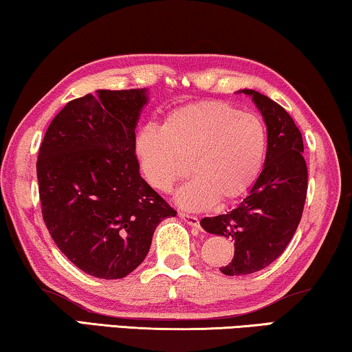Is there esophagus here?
<instances>
[{"instance_id": "esophagus-1", "label": "esophagus", "mask_w": 352, "mask_h": 352, "mask_svg": "<svg viewBox=\"0 0 352 352\" xmlns=\"http://www.w3.org/2000/svg\"><path fill=\"white\" fill-rule=\"evenodd\" d=\"M178 217H180L183 221H185L186 224H190L191 228H194V229H201V224H199V218L197 217H194V214H188V213H183V212H180L178 213Z\"/></svg>"}]
</instances>
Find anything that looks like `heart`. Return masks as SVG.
<instances>
[{
	"instance_id": "1",
	"label": "heart",
	"mask_w": 352,
	"mask_h": 352,
	"mask_svg": "<svg viewBox=\"0 0 352 352\" xmlns=\"http://www.w3.org/2000/svg\"><path fill=\"white\" fill-rule=\"evenodd\" d=\"M267 131L253 113L224 101H202L167 113L161 128L142 126L134 155L145 182L169 192L188 174L192 178L175 194L186 210L226 204L253 185L264 164Z\"/></svg>"
}]
</instances>
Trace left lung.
<instances>
[{
  "instance_id": "1",
  "label": "left lung",
  "mask_w": 352,
  "mask_h": 352,
  "mask_svg": "<svg viewBox=\"0 0 352 352\" xmlns=\"http://www.w3.org/2000/svg\"><path fill=\"white\" fill-rule=\"evenodd\" d=\"M242 91L253 98L267 126L264 167L239 206L201 221L207 232L234 240V258L219 269L229 276L265 269L286 250L300 223L308 188L302 134L291 115L264 94Z\"/></svg>"
}]
</instances>
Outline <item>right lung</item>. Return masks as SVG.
Here are the masks:
<instances>
[{
	"label": "right lung",
	"instance_id": "add662e5",
	"mask_svg": "<svg viewBox=\"0 0 352 352\" xmlns=\"http://www.w3.org/2000/svg\"><path fill=\"white\" fill-rule=\"evenodd\" d=\"M146 90H99L69 101L42 140V218L54 242L85 274L118 280L142 264L153 232L177 212L139 172L135 126Z\"/></svg>",
	"mask_w": 352,
	"mask_h": 352
}]
</instances>
